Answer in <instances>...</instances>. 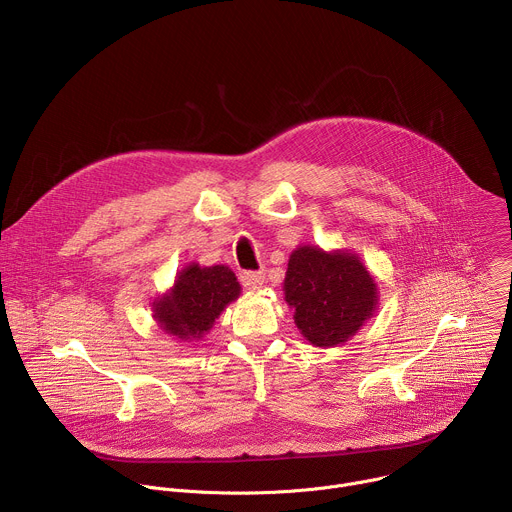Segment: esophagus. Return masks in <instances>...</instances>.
Returning <instances> with one entry per match:
<instances>
[{
	"mask_svg": "<svg viewBox=\"0 0 512 512\" xmlns=\"http://www.w3.org/2000/svg\"><path fill=\"white\" fill-rule=\"evenodd\" d=\"M263 281H265L263 271H243L241 273V283L249 289H257L259 285H263Z\"/></svg>",
	"mask_w": 512,
	"mask_h": 512,
	"instance_id": "obj_1",
	"label": "esophagus"
}]
</instances>
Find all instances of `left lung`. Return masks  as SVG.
Masks as SVG:
<instances>
[{
  "instance_id": "1",
  "label": "left lung",
  "mask_w": 512,
  "mask_h": 512,
  "mask_svg": "<svg viewBox=\"0 0 512 512\" xmlns=\"http://www.w3.org/2000/svg\"><path fill=\"white\" fill-rule=\"evenodd\" d=\"M283 294L304 338L320 348L344 344L377 308V283L350 251L298 247L289 255Z\"/></svg>"
}]
</instances>
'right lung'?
<instances>
[{"label": "right lung", "mask_w": 512, "mask_h": 512, "mask_svg": "<svg viewBox=\"0 0 512 512\" xmlns=\"http://www.w3.org/2000/svg\"><path fill=\"white\" fill-rule=\"evenodd\" d=\"M241 294V285L227 265L184 267L168 294L154 302V318L166 334L200 340Z\"/></svg>", "instance_id": "obj_1"}]
</instances>
